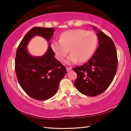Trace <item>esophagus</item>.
<instances>
[{
    "label": "esophagus",
    "mask_w": 131,
    "mask_h": 131,
    "mask_svg": "<svg viewBox=\"0 0 131 131\" xmlns=\"http://www.w3.org/2000/svg\"><path fill=\"white\" fill-rule=\"evenodd\" d=\"M66 69H67V72H69V71L72 70V67H67Z\"/></svg>",
    "instance_id": "1"
}]
</instances>
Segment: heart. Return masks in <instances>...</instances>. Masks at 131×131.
<instances>
[{
	"label": "heart",
	"instance_id": "b5f03b06",
	"mask_svg": "<svg viewBox=\"0 0 131 131\" xmlns=\"http://www.w3.org/2000/svg\"><path fill=\"white\" fill-rule=\"evenodd\" d=\"M98 38L92 31L82 29H70L63 32L60 40H53L51 44V48L59 61H62L69 52L70 54L66 63L74 64L79 61L84 63L91 57L96 50Z\"/></svg>",
	"mask_w": 131,
	"mask_h": 131
}]
</instances>
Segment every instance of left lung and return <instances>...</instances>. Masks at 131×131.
<instances>
[{
	"label": "left lung",
	"instance_id": "left-lung-1",
	"mask_svg": "<svg viewBox=\"0 0 131 131\" xmlns=\"http://www.w3.org/2000/svg\"><path fill=\"white\" fill-rule=\"evenodd\" d=\"M99 44L88 62L73 70L77 74L74 85L80 93L94 97L102 93L112 82L117 68V56L112 39L96 27Z\"/></svg>",
	"mask_w": 131,
	"mask_h": 131
}]
</instances>
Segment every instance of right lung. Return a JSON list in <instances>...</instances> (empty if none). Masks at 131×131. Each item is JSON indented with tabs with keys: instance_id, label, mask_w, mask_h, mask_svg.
Returning a JSON list of instances; mask_svg holds the SVG:
<instances>
[{
	"instance_id": "add662e5",
	"label": "right lung",
	"mask_w": 131,
	"mask_h": 131,
	"mask_svg": "<svg viewBox=\"0 0 131 131\" xmlns=\"http://www.w3.org/2000/svg\"><path fill=\"white\" fill-rule=\"evenodd\" d=\"M53 28L35 27L22 39L16 51L15 72L19 84L33 99L45 101L56 93L59 82L67 73L66 67L54 58L50 43L46 53L33 57L27 46L33 37L39 35L49 41L54 34Z\"/></svg>"
}]
</instances>
